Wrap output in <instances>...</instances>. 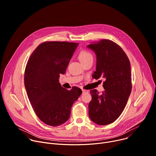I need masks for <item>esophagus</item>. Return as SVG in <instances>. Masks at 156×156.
<instances>
[{
  "instance_id": "1",
  "label": "esophagus",
  "mask_w": 156,
  "mask_h": 156,
  "mask_svg": "<svg viewBox=\"0 0 156 156\" xmlns=\"http://www.w3.org/2000/svg\"><path fill=\"white\" fill-rule=\"evenodd\" d=\"M82 92H83V93H88V91L87 90H82Z\"/></svg>"
}]
</instances>
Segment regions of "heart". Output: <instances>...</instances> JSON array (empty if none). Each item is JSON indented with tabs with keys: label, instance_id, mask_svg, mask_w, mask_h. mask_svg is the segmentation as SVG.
<instances>
[{
	"label": "heart",
	"instance_id": "b5f03b06",
	"mask_svg": "<svg viewBox=\"0 0 156 156\" xmlns=\"http://www.w3.org/2000/svg\"><path fill=\"white\" fill-rule=\"evenodd\" d=\"M78 58L80 62L83 63L90 59H93V56L90 51L87 50H82L78 54Z\"/></svg>",
	"mask_w": 156,
	"mask_h": 156
}]
</instances>
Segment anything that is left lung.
<instances>
[{"label":"left lung","mask_w":156,"mask_h":156,"mask_svg":"<svg viewBox=\"0 0 156 156\" xmlns=\"http://www.w3.org/2000/svg\"><path fill=\"white\" fill-rule=\"evenodd\" d=\"M96 55V71L92 77L105 78L101 94L91 90L89 116L97 124L107 125L116 121L123 111L132 90L129 60L122 48L110 40L88 45Z\"/></svg>","instance_id":"left-lung-1"}]
</instances>
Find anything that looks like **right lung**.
<instances>
[{
  "label": "right lung",
  "instance_id": "obj_1",
  "mask_svg": "<svg viewBox=\"0 0 156 156\" xmlns=\"http://www.w3.org/2000/svg\"><path fill=\"white\" fill-rule=\"evenodd\" d=\"M78 43L48 41L40 44L28 60L24 84L28 98L37 117L45 124L58 126L65 123L71 108L82 93L74 87L71 90L59 83Z\"/></svg>",
  "mask_w": 156,
  "mask_h": 156
}]
</instances>
